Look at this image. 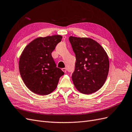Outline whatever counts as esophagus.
I'll list each match as a JSON object with an SVG mask.
<instances>
[{
  "label": "esophagus",
  "instance_id": "esophagus-1",
  "mask_svg": "<svg viewBox=\"0 0 132 132\" xmlns=\"http://www.w3.org/2000/svg\"><path fill=\"white\" fill-rule=\"evenodd\" d=\"M62 71H63V72H64V73H65L66 71H67V69L65 68H62Z\"/></svg>",
  "mask_w": 132,
  "mask_h": 132
}]
</instances>
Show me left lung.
<instances>
[{
    "mask_svg": "<svg viewBox=\"0 0 132 132\" xmlns=\"http://www.w3.org/2000/svg\"><path fill=\"white\" fill-rule=\"evenodd\" d=\"M76 57L72 76L75 87L84 94L94 93L104 84L109 70V59L104 48L93 39L70 36Z\"/></svg>",
    "mask_w": 132,
    "mask_h": 132,
    "instance_id": "1",
    "label": "left lung"
}]
</instances>
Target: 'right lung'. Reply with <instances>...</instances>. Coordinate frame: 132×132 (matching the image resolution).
Wrapping results in <instances>:
<instances>
[{
    "instance_id": "add662e5",
    "label": "right lung",
    "mask_w": 132,
    "mask_h": 132,
    "mask_svg": "<svg viewBox=\"0 0 132 132\" xmlns=\"http://www.w3.org/2000/svg\"><path fill=\"white\" fill-rule=\"evenodd\" d=\"M62 38L61 35L37 37L28 44L21 53L20 73L25 85L34 93L46 95L52 93L64 74L56 67L51 55Z\"/></svg>"
}]
</instances>
